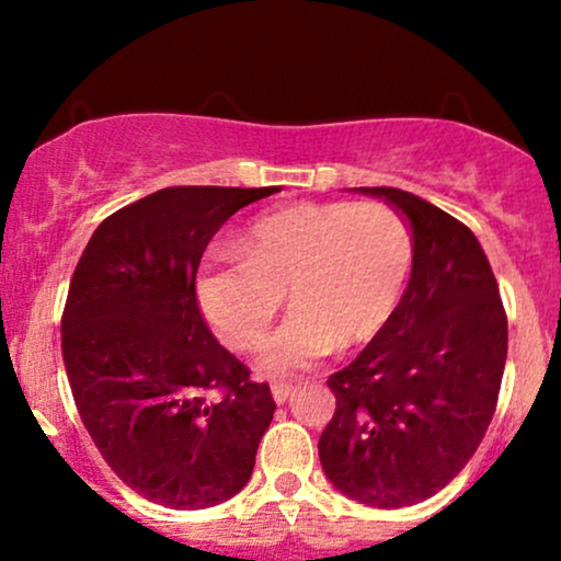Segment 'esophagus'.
<instances>
[{"label": "esophagus", "instance_id": "34e87169", "mask_svg": "<svg viewBox=\"0 0 561 561\" xmlns=\"http://www.w3.org/2000/svg\"><path fill=\"white\" fill-rule=\"evenodd\" d=\"M293 392H295L293 385H285V382L274 385V388H272V396H274V401H276V403H285V401H289V396H293Z\"/></svg>", "mask_w": 561, "mask_h": 561}]
</instances>
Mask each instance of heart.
Here are the masks:
<instances>
[{"instance_id": "1", "label": "heart", "mask_w": 561, "mask_h": 561, "mask_svg": "<svg viewBox=\"0 0 561 561\" xmlns=\"http://www.w3.org/2000/svg\"><path fill=\"white\" fill-rule=\"evenodd\" d=\"M240 250L199 272V306L224 343L253 351L287 293L293 313L259 369L289 377L385 330L414 266V231L382 203H298L255 218Z\"/></svg>"}]
</instances>
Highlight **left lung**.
<instances>
[{
    "mask_svg": "<svg viewBox=\"0 0 561 561\" xmlns=\"http://www.w3.org/2000/svg\"><path fill=\"white\" fill-rule=\"evenodd\" d=\"M414 231V266L392 319L327 379L319 437L327 480L358 504L401 508L448 485L485 437L506 364V313L478 237L396 186H358Z\"/></svg>",
    "mask_w": 561,
    "mask_h": 561,
    "instance_id": "1",
    "label": "left lung"
}]
</instances>
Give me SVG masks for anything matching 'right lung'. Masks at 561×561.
<instances>
[{
	"label": "right lung",
	"instance_id": "right-lung-1",
	"mask_svg": "<svg viewBox=\"0 0 561 561\" xmlns=\"http://www.w3.org/2000/svg\"><path fill=\"white\" fill-rule=\"evenodd\" d=\"M274 192H152L96 227L70 279L62 362L76 409L113 472L156 504L208 508L240 493L274 420L268 385L218 345L195 293L216 231Z\"/></svg>",
	"mask_w": 561,
	"mask_h": 561
}]
</instances>
